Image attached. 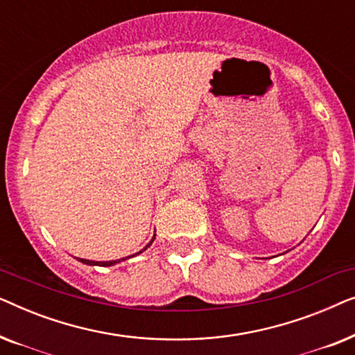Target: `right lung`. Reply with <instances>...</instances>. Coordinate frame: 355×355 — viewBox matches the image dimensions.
Here are the masks:
<instances>
[{"label": "right lung", "mask_w": 355, "mask_h": 355, "mask_svg": "<svg viewBox=\"0 0 355 355\" xmlns=\"http://www.w3.org/2000/svg\"><path fill=\"white\" fill-rule=\"evenodd\" d=\"M153 239H155V236H153ZM153 239H152V242H153ZM152 242H150V244H152ZM147 247H145V249H147ZM139 254H140V252H139ZM79 260L82 261V263H85V265H98V266H111V265H114V263H119V260H111V261H94V260H84V259H79ZM121 260H124V259H121Z\"/></svg>", "instance_id": "obj_1"}]
</instances>
